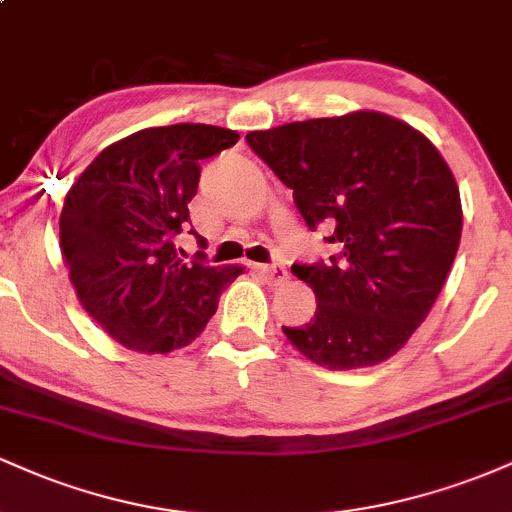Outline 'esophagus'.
I'll return each instance as SVG.
<instances>
[{"mask_svg": "<svg viewBox=\"0 0 512 512\" xmlns=\"http://www.w3.org/2000/svg\"><path fill=\"white\" fill-rule=\"evenodd\" d=\"M257 272H260L264 279L269 281L272 286H279L284 284L286 279H289V272H286V267H281V264H257Z\"/></svg>", "mask_w": 512, "mask_h": 512, "instance_id": "esophagus-1", "label": "esophagus"}]
</instances>
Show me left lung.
<instances>
[{
  "label": "left lung",
  "mask_w": 512,
  "mask_h": 512,
  "mask_svg": "<svg viewBox=\"0 0 512 512\" xmlns=\"http://www.w3.org/2000/svg\"><path fill=\"white\" fill-rule=\"evenodd\" d=\"M308 223H330V262L293 264L315 293L301 327H281L330 370L378 366L426 320L460 248L455 175L426 134L378 110L250 132Z\"/></svg>",
  "instance_id": "obj_1"
}]
</instances>
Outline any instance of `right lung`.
<instances>
[{"mask_svg": "<svg viewBox=\"0 0 512 512\" xmlns=\"http://www.w3.org/2000/svg\"><path fill=\"white\" fill-rule=\"evenodd\" d=\"M240 139L214 125L149 127L105 146L60 214V250L76 298L115 342L168 354L195 342L236 279L185 264L173 238L190 223L199 163ZM192 233V231H190Z\"/></svg>", "mask_w": 512, "mask_h": 512, "instance_id": "add662e5", "label": "right lung"}]
</instances>
